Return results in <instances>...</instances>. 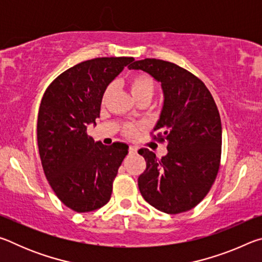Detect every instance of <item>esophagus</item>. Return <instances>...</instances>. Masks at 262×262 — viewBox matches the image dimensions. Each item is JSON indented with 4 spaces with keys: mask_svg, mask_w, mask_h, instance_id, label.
Here are the masks:
<instances>
[{
    "mask_svg": "<svg viewBox=\"0 0 262 262\" xmlns=\"http://www.w3.org/2000/svg\"><path fill=\"white\" fill-rule=\"evenodd\" d=\"M137 150H139V149L134 147V145H130V147H129V155H136Z\"/></svg>",
    "mask_w": 262,
    "mask_h": 262,
    "instance_id": "1",
    "label": "esophagus"
}]
</instances>
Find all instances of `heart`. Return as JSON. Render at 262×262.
Instances as JSON below:
<instances>
[{
    "mask_svg": "<svg viewBox=\"0 0 262 262\" xmlns=\"http://www.w3.org/2000/svg\"><path fill=\"white\" fill-rule=\"evenodd\" d=\"M129 90L135 99L142 96H152L155 92V82L147 74H136L130 78ZM133 130L134 128L132 126L127 127L128 133H132Z\"/></svg>",
    "mask_w": 262,
    "mask_h": 262,
    "instance_id": "1",
    "label": "heart"
}]
</instances>
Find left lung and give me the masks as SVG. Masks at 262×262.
Listing matches in <instances>:
<instances>
[{"mask_svg": "<svg viewBox=\"0 0 262 262\" xmlns=\"http://www.w3.org/2000/svg\"><path fill=\"white\" fill-rule=\"evenodd\" d=\"M128 68L148 73L164 96L154 130L166 142L167 154L157 159L149 149L139 150L147 162L137 180L141 195L166 214L190 210L209 192L220 168L222 125L214 98L201 79L172 62L144 59Z\"/></svg>", "mask_w": 262, "mask_h": 262, "instance_id": "obj_1", "label": "left lung"}]
</instances>
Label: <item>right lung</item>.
<instances>
[{
    "label": "right lung",
    "mask_w": 262,
    "mask_h": 262,
    "mask_svg": "<svg viewBox=\"0 0 262 262\" xmlns=\"http://www.w3.org/2000/svg\"><path fill=\"white\" fill-rule=\"evenodd\" d=\"M133 57H97L66 70L43 94L37 139L45 176L63 205L77 212L110 201L112 184L128 145H104L86 134L99 118L108 84Z\"/></svg>",
    "instance_id": "right-lung-1"
}]
</instances>
